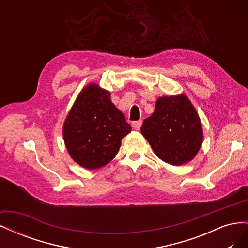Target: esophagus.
I'll return each mask as SVG.
<instances>
[{
  "mask_svg": "<svg viewBox=\"0 0 248 248\" xmlns=\"http://www.w3.org/2000/svg\"><path fill=\"white\" fill-rule=\"evenodd\" d=\"M141 124H142V121H141V120H139V121H134V122L132 123L133 129L140 130V127H141Z\"/></svg>",
  "mask_w": 248,
  "mask_h": 248,
  "instance_id": "34e87169",
  "label": "esophagus"
}]
</instances>
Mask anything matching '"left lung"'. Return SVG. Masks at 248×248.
<instances>
[{
  "instance_id": "1",
  "label": "left lung",
  "mask_w": 248,
  "mask_h": 248,
  "mask_svg": "<svg viewBox=\"0 0 248 248\" xmlns=\"http://www.w3.org/2000/svg\"><path fill=\"white\" fill-rule=\"evenodd\" d=\"M140 132L156 156L171 166L192 160L204 140L199 114L185 94L159 97Z\"/></svg>"
}]
</instances>
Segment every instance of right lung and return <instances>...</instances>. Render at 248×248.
<instances>
[{"label":"right lung","instance_id":"right-lung-1","mask_svg":"<svg viewBox=\"0 0 248 248\" xmlns=\"http://www.w3.org/2000/svg\"><path fill=\"white\" fill-rule=\"evenodd\" d=\"M131 131L125 116L110 100V92L91 82L81 90L63 125V139L71 158L96 170L115 158L122 139Z\"/></svg>","mask_w":248,"mask_h":248}]
</instances>
